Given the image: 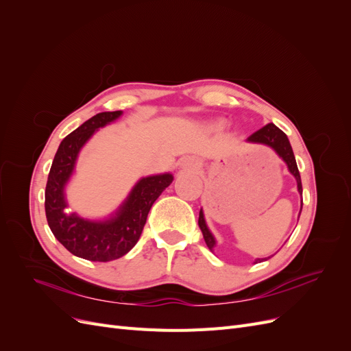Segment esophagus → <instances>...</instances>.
Here are the masks:
<instances>
[{"instance_id":"34e87169","label":"esophagus","mask_w":351,"mask_h":351,"mask_svg":"<svg viewBox=\"0 0 351 351\" xmlns=\"http://www.w3.org/2000/svg\"><path fill=\"white\" fill-rule=\"evenodd\" d=\"M182 168H183V169H186V171H196V169H199V168H200L199 159L192 158V156L184 158L183 161H182Z\"/></svg>"}]
</instances>
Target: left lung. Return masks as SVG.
I'll return each instance as SVG.
<instances>
[{
    "mask_svg": "<svg viewBox=\"0 0 351 351\" xmlns=\"http://www.w3.org/2000/svg\"><path fill=\"white\" fill-rule=\"evenodd\" d=\"M247 142H250V143H261V145H267V146L272 147V149L277 152V155L287 164V167H289V171L297 180V190H299L300 195H303L302 178H300L299 168H297L295 158H294V154H293L289 137H287V134L282 130H280L275 124L269 123V124H267L265 127H262L261 130L254 132L252 136H249L247 137ZM302 206H303V200H302ZM197 222H199V228L202 231V234H204L206 246L209 247L210 252H214V247H215L217 241H215L214 236H212V232L209 231V228L206 227V222H205V218H204V210H202V209L199 212V221ZM262 261L263 259H256V261H254V263L262 262Z\"/></svg>",
    "mask_w": 351,
    "mask_h": 351,
    "instance_id": "1",
    "label": "left lung"
}]
</instances>
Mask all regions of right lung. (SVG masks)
Instances as JSON below:
<instances>
[{"mask_svg": "<svg viewBox=\"0 0 351 351\" xmlns=\"http://www.w3.org/2000/svg\"><path fill=\"white\" fill-rule=\"evenodd\" d=\"M121 111L99 112L66 136L52 161L45 189V214L52 234L74 256L92 262H110L129 253L141 239L147 214L164 190L173 183L171 174L143 177L115 214L104 221H90L67 212L66 184L76 159L92 134L115 121Z\"/></svg>", "mask_w": 351, "mask_h": 351, "instance_id": "1", "label": "right lung"}]
</instances>
